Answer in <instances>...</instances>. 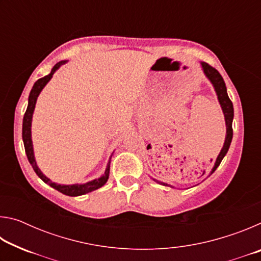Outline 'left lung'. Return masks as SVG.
<instances>
[{
    "mask_svg": "<svg viewBox=\"0 0 261 261\" xmlns=\"http://www.w3.org/2000/svg\"><path fill=\"white\" fill-rule=\"evenodd\" d=\"M200 64H201L202 71H204L205 76L210 79V82L212 83V85H213L214 90L216 92V95H218V100H219V102L221 105V108H222V112L224 114V121H226V126H227V135H226V139H224L223 147H222V149H221V152L218 155V158H216V161L214 163L213 169H212V171H211V175H212L216 170V168L220 166L221 161H222V159L227 154L229 147H230L231 139H232L233 106H232L231 100L229 99V96H228L226 84H224L223 78L219 73L218 70L214 69L213 67H211L210 64L205 63V62H200ZM154 180L158 182L159 184L165 185V187H170V185H168L167 183L160 182V180H156V179H154ZM171 188H173V187H171Z\"/></svg>",
    "mask_w": 261,
    "mask_h": 261,
    "instance_id": "obj_1",
    "label": "left lung"
}]
</instances>
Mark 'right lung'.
<instances>
[{
  "label": "right lung",
  "instance_id": "obj_1",
  "mask_svg": "<svg viewBox=\"0 0 261 261\" xmlns=\"http://www.w3.org/2000/svg\"><path fill=\"white\" fill-rule=\"evenodd\" d=\"M68 61H61L59 63H56L54 67H53L51 71L49 74L42 77L40 79H38L37 82L34 83V85L32 87V90L30 92V96H29V105H28V109H26L24 118H23V141H24V147H25V152L26 155H28L29 161L31 163V166L35 171L39 177H40L43 182L47 183L48 185H50L51 188H54L57 191H60L61 193L67 194V196L70 197H77V196H82V194H85L88 192L94 191V190L99 189L101 187H103L106 182L108 180L109 177V167H110V160L107 165V168H106L105 174L101 176L99 178H95L93 180H90L85 184H72V185H62V184H57L51 182V180L47 177V176L43 175L42 171L39 169V167L37 165V161H35L34 158V152H33V144H32V136H31V125H32V116L34 113V108H35V103H37V99L40 92L42 91V88L46 86V84L50 81L53 74L55 73V71L59 69L61 65H63L64 63H67Z\"/></svg>",
  "mask_w": 261,
  "mask_h": 261
}]
</instances>
